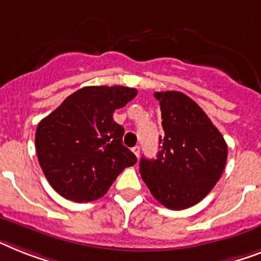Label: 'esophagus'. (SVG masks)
<instances>
[{
  "mask_svg": "<svg viewBox=\"0 0 261 261\" xmlns=\"http://www.w3.org/2000/svg\"><path fill=\"white\" fill-rule=\"evenodd\" d=\"M132 150H133V153H135L136 156H137V157L140 156V146H135Z\"/></svg>",
  "mask_w": 261,
  "mask_h": 261,
  "instance_id": "1",
  "label": "esophagus"
}]
</instances>
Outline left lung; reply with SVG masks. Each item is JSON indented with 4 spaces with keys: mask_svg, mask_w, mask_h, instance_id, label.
I'll use <instances>...</instances> for the list:
<instances>
[{
    "mask_svg": "<svg viewBox=\"0 0 261 261\" xmlns=\"http://www.w3.org/2000/svg\"><path fill=\"white\" fill-rule=\"evenodd\" d=\"M164 137L156 159L141 157L140 173L154 199L180 211L212 191L227 163L228 146L205 112L181 92H156Z\"/></svg>",
    "mask_w": 261,
    "mask_h": 261,
    "instance_id": "obj_1",
    "label": "left lung"
}]
</instances>
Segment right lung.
<instances>
[{
	"mask_svg": "<svg viewBox=\"0 0 261 261\" xmlns=\"http://www.w3.org/2000/svg\"><path fill=\"white\" fill-rule=\"evenodd\" d=\"M137 94L128 87H85L42 118L36 150L45 177L58 195L88 203L108 192L137 157L122 145L124 128L113 112Z\"/></svg>",
	"mask_w": 261,
	"mask_h": 261,
	"instance_id": "obj_1",
	"label": "right lung"
}]
</instances>
